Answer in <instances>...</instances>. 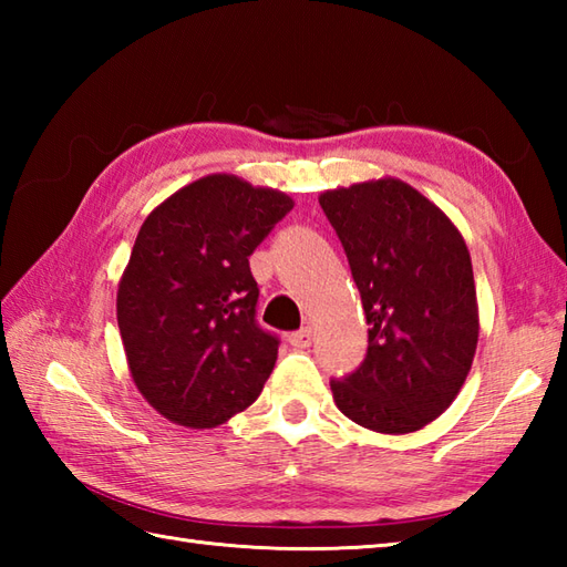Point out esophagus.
Here are the masks:
<instances>
[{
	"instance_id": "34e87169",
	"label": "esophagus",
	"mask_w": 567,
	"mask_h": 567,
	"mask_svg": "<svg viewBox=\"0 0 567 567\" xmlns=\"http://www.w3.org/2000/svg\"><path fill=\"white\" fill-rule=\"evenodd\" d=\"M290 343H292L295 348H309L311 343H315V331H311L309 327L299 329V331L290 333Z\"/></svg>"
}]
</instances>
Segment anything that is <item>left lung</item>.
Here are the masks:
<instances>
[{"label": "left lung", "instance_id": "8db88e82", "mask_svg": "<svg viewBox=\"0 0 567 567\" xmlns=\"http://www.w3.org/2000/svg\"><path fill=\"white\" fill-rule=\"evenodd\" d=\"M319 204L339 234L368 321V353L331 380L341 412L378 433L441 416L473 365L477 297L461 231L394 177L329 189Z\"/></svg>", "mask_w": 567, "mask_h": 567}]
</instances>
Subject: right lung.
<instances>
[{"instance_id":"1","label":"right lung","mask_w":567,"mask_h":567,"mask_svg":"<svg viewBox=\"0 0 567 567\" xmlns=\"http://www.w3.org/2000/svg\"><path fill=\"white\" fill-rule=\"evenodd\" d=\"M295 202L234 175H207L143 221L116 292L131 378L153 409L219 426L258 400L280 339L256 321L248 258Z\"/></svg>"}]
</instances>
